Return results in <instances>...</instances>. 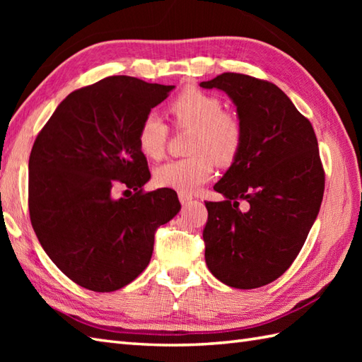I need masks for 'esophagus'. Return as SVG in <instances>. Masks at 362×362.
Here are the masks:
<instances>
[{
	"mask_svg": "<svg viewBox=\"0 0 362 362\" xmlns=\"http://www.w3.org/2000/svg\"><path fill=\"white\" fill-rule=\"evenodd\" d=\"M179 201L182 205H187L193 201V197H191L189 194H185V193H179Z\"/></svg>",
	"mask_w": 362,
	"mask_h": 362,
	"instance_id": "1",
	"label": "esophagus"
}]
</instances>
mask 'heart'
Wrapping results in <instances>:
<instances>
[{
  "mask_svg": "<svg viewBox=\"0 0 362 362\" xmlns=\"http://www.w3.org/2000/svg\"><path fill=\"white\" fill-rule=\"evenodd\" d=\"M177 126L193 129L189 140L191 157L171 160L156 169L160 187L179 193H193L210 179L213 160L221 166L233 163L243 143V129L232 115L222 112L216 96L188 88L169 105ZM168 127L157 113H148L138 129V148L148 158L163 157Z\"/></svg>",
  "mask_w": 362,
  "mask_h": 362,
  "instance_id": "1",
  "label": "heart"
}]
</instances>
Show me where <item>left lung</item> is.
Returning <instances> with one entry per match:
<instances>
[{"instance_id":"8db88e82","label":"left lung","mask_w":362,"mask_h":362,"mask_svg":"<svg viewBox=\"0 0 362 362\" xmlns=\"http://www.w3.org/2000/svg\"><path fill=\"white\" fill-rule=\"evenodd\" d=\"M199 86L227 93L243 129L241 149L214 185L224 201L205 204V263L227 286H264L286 272L319 214L317 138L275 83L224 73Z\"/></svg>"}]
</instances>
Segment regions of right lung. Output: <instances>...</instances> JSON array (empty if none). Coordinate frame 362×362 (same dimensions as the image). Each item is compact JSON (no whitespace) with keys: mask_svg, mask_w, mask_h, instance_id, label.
Listing matches in <instances>:
<instances>
[{"mask_svg":"<svg viewBox=\"0 0 362 362\" xmlns=\"http://www.w3.org/2000/svg\"><path fill=\"white\" fill-rule=\"evenodd\" d=\"M174 86L110 76L68 95L29 157V214L46 255L79 286L112 292L148 267L156 230L180 211L151 179L138 129ZM124 186L127 198H115Z\"/></svg>","mask_w":362,"mask_h":362,"instance_id":"right-lung-1","label":"right lung"}]
</instances>
